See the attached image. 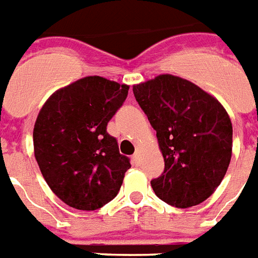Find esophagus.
I'll return each instance as SVG.
<instances>
[{
  "instance_id": "1",
  "label": "esophagus",
  "mask_w": 258,
  "mask_h": 258,
  "mask_svg": "<svg viewBox=\"0 0 258 258\" xmlns=\"http://www.w3.org/2000/svg\"><path fill=\"white\" fill-rule=\"evenodd\" d=\"M133 161H134V163H136V165H140V163H141V153H140V152L134 153Z\"/></svg>"
}]
</instances>
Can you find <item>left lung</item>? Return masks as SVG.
<instances>
[{
  "label": "left lung",
  "mask_w": 258,
  "mask_h": 258,
  "mask_svg": "<svg viewBox=\"0 0 258 258\" xmlns=\"http://www.w3.org/2000/svg\"><path fill=\"white\" fill-rule=\"evenodd\" d=\"M157 132L165 170L153 179L155 195L188 208L212 195L232 155V122L218 100L186 79L159 75L133 87Z\"/></svg>",
  "instance_id": "8db88e82"
}]
</instances>
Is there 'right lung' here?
Returning a JSON list of instances; mask_svg holds the SVG:
<instances>
[{"label":"right lung","mask_w":258,"mask_h":258,"mask_svg":"<svg viewBox=\"0 0 258 258\" xmlns=\"http://www.w3.org/2000/svg\"><path fill=\"white\" fill-rule=\"evenodd\" d=\"M129 87L87 76L59 89L34 125V154L52 192L70 207L93 211L116 197L131 161L106 125Z\"/></svg>","instance_id":"right-lung-1"}]
</instances>
